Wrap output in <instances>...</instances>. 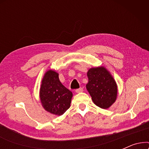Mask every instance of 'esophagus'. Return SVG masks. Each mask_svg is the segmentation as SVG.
Wrapping results in <instances>:
<instances>
[{
  "label": "esophagus",
  "mask_w": 149,
  "mask_h": 149,
  "mask_svg": "<svg viewBox=\"0 0 149 149\" xmlns=\"http://www.w3.org/2000/svg\"><path fill=\"white\" fill-rule=\"evenodd\" d=\"M75 91H76V93H81V92H82V91H83V88H79V89H76Z\"/></svg>",
  "instance_id": "1"
}]
</instances>
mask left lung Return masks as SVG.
I'll return each instance as SVG.
<instances>
[{"label": "left lung", "instance_id": "obj_1", "mask_svg": "<svg viewBox=\"0 0 149 149\" xmlns=\"http://www.w3.org/2000/svg\"><path fill=\"white\" fill-rule=\"evenodd\" d=\"M87 75L86 88L93 103L101 109H109L117 97V85L113 75L104 66L89 68Z\"/></svg>", "mask_w": 149, "mask_h": 149}]
</instances>
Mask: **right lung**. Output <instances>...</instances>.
Returning <instances> with one entry per match:
<instances>
[{"label":"right lung","instance_id":"right-lung-1","mask_svg":"<svg viewBox=\"0 0 149 149\" xmlns=\"http://www.w3.org/2000/svg\"><path fill=\"white\" fill-rule=\"evenodd\" d=\"M39 97L46 111L60 116L70 108L72 93L62 84L58 72L49 70L42 79Z\"/></svg>","mask_w":149,"mask_h":149}]
</instances>
